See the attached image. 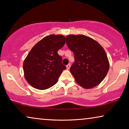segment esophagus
<instances>
[{
  "label": "esophagus",
  "instance_id": "34e87169",
  "mask_svg": "<svg viewBox=\"0 0 129 129\" xmlns=\"http://www.w3.org/2000/svg\"><path fill=\"white\" fill-rule=\"evenodd\" d=\"M70 64H68V65H67L66 66V69L68 70H69L70 69Z\"/></svg>",
  "mask_w": 129,
  "mask_h": 129
}]
</instances>
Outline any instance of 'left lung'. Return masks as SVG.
Masks as SVG:
<instances>
[{
	"label": "left lung",
	"mask_w": 129,
	"mask_h": 129,
	"mask_svg": "<svg viewBox=\"0 0 129 129\" xmlns=\"http://www.w3.org/2000/svg\"><path fill=\"white\" fill-rule=\"evenodd\" d=\"M66 38L67 45L75 56L70 71L76 82L84 89L98 86L109 69V60L103 47L84 35H70Z\"/></svg>",
	"instance_id": "left-lung-1"
}]
</instances>
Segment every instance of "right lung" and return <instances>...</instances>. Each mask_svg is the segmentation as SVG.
<instances>
[{"label":"right lung","mask_w":129,"mask_h":129,"mask_svg":"<svg viewBox=\"0 0 129 129\" xmlns=\"http://www.w3.org/2000/svg\"><path fill=\"white\" fill-rule=\"evenodd\" d=\"M66 42L61 35H50L42 39L30 51L23 68L26 80L39 90L49 89L54 85L66 66L57 53Z\"/></svg>","instance_id":"add662e5"}]
</instances>
